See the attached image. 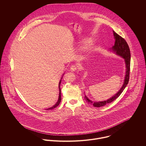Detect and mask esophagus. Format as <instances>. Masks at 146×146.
Segmentation results:
<instances>
[{"label":"esophagus","instance_id":"1","mask_svg":"<svg viewBox=\"0 0 146 146\" xmlns=\"http://www.w3.org/2000/svg\"><path fill=\"white\" fill-rule=\"evenodd\" d=\"M70 70L71 71H75L77 70V67L76 65L72 64L71 67H70Z\"/></svg>","mask_w":146,"mask_h":146}]
</instances>
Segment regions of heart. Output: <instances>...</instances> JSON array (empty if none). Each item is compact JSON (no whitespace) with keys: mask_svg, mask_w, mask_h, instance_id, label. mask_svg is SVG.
Returning <instances> with one entry per match:
<instances>
[{"mask_svg":"<svg viewBox=\"0 0 146 146\" xmlns=\"http://www.w3.org/2000/svg\"><path fill=\"white\" fill-rule=\"evenodd\" d=\"M92 42H93V41L90 39L86 40L85 42H84L82 46V49H85L88 48L92 44Z\"/></svg>","mask_w":146,"mask_h":146,"instance_id":"1","label":"heart"}]
</instances>
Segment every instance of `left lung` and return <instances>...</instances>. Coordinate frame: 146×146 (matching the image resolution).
<instances>
[{
	"label": "left lung",
	"instance_id": "left-lung-1",
	"mask_svg": "<svg viewBox=\"0 0 146 146\" xmlns=\"http://www.w3.org/2000/svg\"><path fill=\"white\" fill-rule=\"evenodd\" d=\"M113 33L114 38L115 39V42L114 45L111 48H110V50L124 59L125 67H126V73H125L124 82L120 89L115 95H113L112 97L110 98L108 100L106 101H100V102L92 101L90 100H89L85 95L84 97V98L85 99L86 101L89 104H92L96 107H100L102 106H104L106 104H110L113 102V101H115L122 93V92L124 90L125 87L126 86L127 84L129 82V74H130V52L129 47L128 46L127 43L125 41L124 38H123L121 36L119 35L114 31H113Z\"/></svg>",
	"mask_w": 146,
	"mask_h": 146
}]
</instances>
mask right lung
Wrapping results in <instances>:
<instances>
[{
  "mask_svg": "<svg viewBox=\"0 0 146 146\" xmlns=\"http://www.w3.org/2000/svg\"><path fill=\"white\" fill-rule=\"evenodd\" d=\"M62 77L61 78V80H60V83H59V85H58V88H59V92H60V93H59V97H58V101H57V103L56 104H54V106H53L52 107H50V108H46V109H45L46 110H52V109H53V108H56V107H57L60 104V102H61V88H60V84L61 83V79H62Z\"/></svg>",
  "mask_w": 146,
  "mask_h": 146,
  "instance_id": "1",
  "label": "right lung"
}]
</instances>
